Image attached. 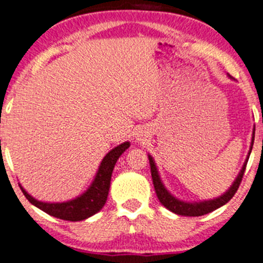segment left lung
<instances>
[{
	"label": "left lung",
	"instance_id": "1",
	"mask_svg": "<svg viewBox=\"0 0 263 263\" xmlns=\"http://www.w3.org/2000/svg\"><path fill=\"white\" fill-rule=\"evenodd\" d=\"M262 123H263V118H262ZM253 142H254V129H253V137H252L251 151H252V147H253ZM251 151H249L248 157H247V161L244 162V165H243V167H241L240 173H239L238 178L235 179L234 184L230 186V189H229L225 194H222V196L219 197V198L210 199V201H203V202H194V203L183 202V201H180V199L175 198V197L171 196V194L168 193L167 189L163 186L162 181H161L160 175H158L157 167H156V165H155V161H153V158L151 157V156H148L153 185H155L156 194H157L161 204H162V206H165L167 210H170L171 212H174V214L180 215V216H203V215L210 214V212L215 211V210H217L219 207L223 206V204L228 203V202L233 198L234 194H235L236 191H238L239 185H240L241 179H243V175H244V171H246V167H247V162H248L249 155H251Z\"/></svg>",
	"mask_w": 263,
	"mask_h": 263
}]
</instances>
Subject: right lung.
<instances>
[{
    "label": "right lung",
    "mask_w": 263,
    "mask_h": 263,
    "mask_svg": "<svg viewBox=\"0 0 263 263\" xmlns=\"http://www.w3.org/2000/svg\"><path fill=\"white\" fill-rule=\"evenodd\" d=\"M129 145H130V143L125 142L110 151L101 162L92 185L87 189L85 193H83L78 198L71 199V201L62 202V203H46V202H41L33 198L30 194H28L24 191L22 185H20V189L30 203L34 204L35 207L42 210L46 214L51 215V216L66 221H82L88 219V217L93 216L98 211H101V209L105 206L106 201H107L108 191H110L111 175H112L115 163L121 156V153L128 149Z\"/></svg>",
    "instance_id": "right-lung-1"
}]
</instances>
